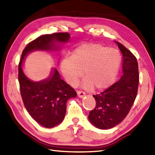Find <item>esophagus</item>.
I'll use <instances>...</instances> for the list:
<instances>
[{"mask_svg": "<svg viewBox=\"0 0 155 155\" xmlns=\"http://www.w3.org/2000/svg\"><path fill=\"white\" fill-rule=\"evenodd\" d=\"M77 93H78V96L79 98H83L85 96V93L82 91H78Z\"/></svg>", "mask_w": 155, "mask_h": 155, "instance_id": "34e87169", "label": "esophagus"}]
</instances>
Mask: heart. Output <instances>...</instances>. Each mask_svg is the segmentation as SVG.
Returning <instances> with one entry per match:
<instances>
[{
    "label": "heart",
    "mask_w": 155,
    "mask_h": 155,
    "mask_svg": "<svg viewBox=\"0 0 155 155\" xmlns=\"http://www.w3.org/2000/svg\"><path fill=\"white\" fill-rule=\"evenodd\" d=\"M120 64L118 51L98 44H84L62 62L61 70L71 85L78 83L83 72L86 89L101 91L110 86L117 77Z\"/></svg>",
    "instance_id": "b5f03b06"
}]
</instances>
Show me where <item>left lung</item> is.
Wrapping results in <instances>:
<instances>
[{"label":"left lung","mask_w":155,"mask_h":155,"mask_svg":"<svg viewBox=\"0 0 155 155\" xmlns=\"http://www.w3.org/2000/svg\"><path fill=\"white\" fill-rule=\"evenodd\" d=\"M115 42L123 55V74L106 90L93 95L96 106L90 111L89 120L100 129H110L122 122L135 101L138 89L137 58L123 44Z\"/></svg>","instance_id":"8db88e82"}]
</instances>
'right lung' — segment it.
Returning a JSON list of instances; mask_svg holds the SVG:
<instances>
[{"instance_id":"add662e5","label":"right lung","mask_w":155,"mask_h":155,"mask_svg":"<svg viewBox=\"0 0 155 155\" xmlns=\"http://www.w3.org/2000/svg\"><path fill=\"white\" fill-rule=\"evenodd\" d=\"M68 32H57L42 35L28 43L23 49L18 66V80L24 106L32 119L45 128H53L64 119L66 102L76 97L73 88L61 78L53 68L49 77L44 81L35 82L23 73V61L28 54L35 50L56 51L60 49L57 42H67Z\"/></svg>"}]
</instances>
